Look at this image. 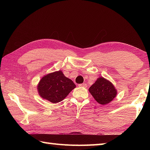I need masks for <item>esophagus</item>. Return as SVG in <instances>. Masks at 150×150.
Here are the masks:
<instances>
[{"instance_id":"34e87169","label":"esophagus","mask_w":150,"mask_h":150,"mask_svg":"<svg viewBox=\"0 0 150 150\" xmlns=\"http://www.w3.org/2000/svg\"><path fill=\"white\" fill-rule=\"evenodd\" d=\"M79 87H87V84H85V83H81V84L79 85Z\"/></svg>"}]
</instances>
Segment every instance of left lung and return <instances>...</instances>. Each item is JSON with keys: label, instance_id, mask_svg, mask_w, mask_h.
<instances>
[{"label": "left lung", "instance_id": "1", "mask_svg": "<svg viewBox=\"0 0 150 150\" xmlns=\"http://www.w3.org/2000/svg\"><path fill=\"white\" fill-rule=\"evenodd\" d=\"M89 92L100 105H106L115 98L117 94L112 83L103 77H99L89 88Z\"/></svg>", "mask_w": 150, "mask_h": 150}]
</instances>
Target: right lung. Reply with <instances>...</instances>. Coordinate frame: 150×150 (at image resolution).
Masks as SVG:
<instances>
[{
  "label": "right lung",
  "instance_id": "1",
  "mask_svg": "<svg viewBox=\"0 0 150 150\" xmlns=\"http://www.w3.org/2000/svg\"><path fill=\"white\" fill-rule=\"evenodd\" d=\"M76 85L66 77L62 71L45 75L38 86V91L41 97L51 103H57L63 100Z\"/></svg>",
  "mask_w": 150,
  "mask_h": 150
}]
</instances>
